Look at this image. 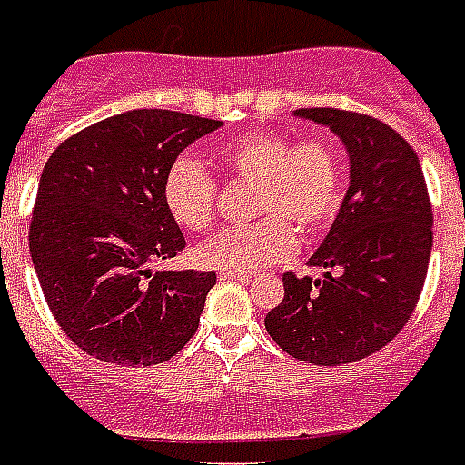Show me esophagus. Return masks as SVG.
<instances>
[{"instance_id":"1","label":"esophagus","mask_w":465,"mask_h":465,"mask_svg":"<svg viewBox=\"0 0 465 465\" xmlns=\"http://www.w3.org/2000/svg\"><path fill=\"white\" fill-rule=\"evenodd\" d=\"M219 280H239V282H248L251 275H241V272H219Z\"/></svg>"}]
</instances>
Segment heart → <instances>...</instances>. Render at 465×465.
Listing matches in <instances>:
<instances>
[{"instance_id":"obj_1","label":"heart","mask_w":465,"mask_h":465,"mask_svg":"<svg viewBox=\"0 0 465 465\" xmlns=\"http://www.w3.org/2000/svg\"><path fill=\"white\" fill-rule=\"evenodd\" d=\"M219 163L232 175L256 183L251 214L261 219L222 229L197 248V261L212 271L251 275L282 263L297 248L291 223L314 233L341 207L346 175L329 138L295 143L288 134L253 129L229 141L219 151ZM163 202L175 224L204 232L214 222L217 183L194 158L180 155L163 177Z\"/></svg>"}]
</instances>
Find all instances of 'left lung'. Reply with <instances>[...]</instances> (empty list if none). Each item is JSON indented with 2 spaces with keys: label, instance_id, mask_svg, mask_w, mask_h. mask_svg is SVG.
Returning a JSON list of instances; mask_svg holds the SVG:
<instances>
[{
  "label": "left lung",
  "instance_id": "left-lung-1",
  "mask_svg": "<svg viewBox=\"0 0 465 465\" xmlns=\"http://www.w3.org/2000/svg\"><path fill=\"white\" fill-rule=\"evenodd\" d=\"M329 126L349 153V190L310 265L317 280L282 275L285 297L265 329L280 349L314 366L381 351L412 317L431 256V204L417 153L373 116L297 109Z\"/></svg>",
  "mask_w": 465,
  "mask_h": 465
}]
</instances>
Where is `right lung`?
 <instances>
[{"instance_id": "right-lung-1", "label": "right lung", "mask_w": 465, "mask_h": 465, "mask_svg": "<svg viewBox=\"0 0 465 465\" xmlns=\"http://www.w3.org/2000/svg\"><path fill=\"white\" fill-rule=\"evenodd\" d=\"M219 126L134 109L67 138L45 163L28 229L31 261L55 322L90 356L153 366L200 327L217 272L153 265L185 248L163 202L165 170Z\"/></svg>"}]
</instances>
